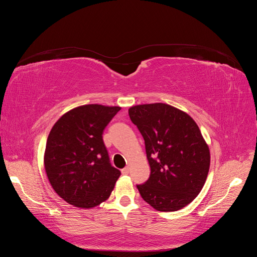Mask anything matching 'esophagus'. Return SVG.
<instances>
[{"instance_id": "obj_1", "label": "esophagus", "mask_w": 257, "mask_h": 257, "mask_svg": "<svg viewBox=\"0 0 257 257\" xmlns=\"http://www.w3.org/2000/svg\"><path fill=\"white\" fill-rule=\"evenodd\" d=\"M121 173H122L123 175H127V174L130 173V168H128V167H124V168L121 170Z\"/></svg>"}]
</instances>
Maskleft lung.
Here are the masks:
<instances>
[{
    "label": "left lung",
    "mask_w": 257,
    "mask_h": 257,
    "mask_svg": "<svg viewBox=\"0 0 257 257\" xmlns=\"http://www.w3.org/2000/svg\"><path fill=\"white\" fill-rule=\"evenodd\" d=\"M144 137L150 177L137 189L159 211H177L189 205L203 189L210 167L209 148L191 116L163 104L128 109Z\"/></svg>",
    "instance_id": "1"
}]
</instances>
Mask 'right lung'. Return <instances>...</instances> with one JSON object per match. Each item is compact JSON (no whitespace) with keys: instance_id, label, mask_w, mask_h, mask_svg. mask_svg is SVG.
<instances>
[{"instance_id":"right-lung-1","label":"right lung","mask_w":257,"mask_h":257,"mask_svg":"<svg viewBox=\"0 0 257 257\" xmlns=\"http://www.w3.org/2000/svg\"><path fill=\"white\" fill-rule=\"evenodd\" d=\"M120 109L83 105L62 115L51 128L45 169L53 190L66 203L93 208L110 196L121 173L111 165L103 132Z\"/></svg>"}]
</instances>
